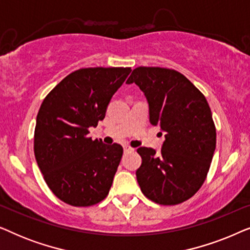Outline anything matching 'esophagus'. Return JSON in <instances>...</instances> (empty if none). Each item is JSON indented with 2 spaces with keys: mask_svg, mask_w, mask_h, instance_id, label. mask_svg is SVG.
I'll use <instances>...</instances> for the list:
<instances>
[{
  "mask_svg": "<svg viewBox=\"0 0 250 250\" xmlns=\"http://www.w3.org/2000/svg\"><path fill=\"white\" fill-rule=\"evenodd\" d=\"M132 151H134V149H133L132 146H129L127 145L124 146V152H132Z\"/></svg>",
  "mask_w": 250,
  "mask_h": 250,
  "instance_id": "obj_1",
  "label": "esophagus"
}]
</instances>
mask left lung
<instances>
[{
    "mask_svg": "<svg viewBox=\"0 0 250 250\" xmlns=\"http://www.w3.org/2000/svg\"><path fill=\"white\" fill-rule=\"evenodd\" d=\"M135 83L149 104L150 123L165 134L162 151L138 149L142 164L136 179L142 193L159 205L190 199L203 186L216 148V128L205 95L179 71L138 67Z\"/></svg>",
    "mask_w": 250,
    "mask_h": 250,
    "instance_id": "left-lung-1",
    "label": "left lung"
}]
</instances>
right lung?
Instances as JSON below:
<instances>
[{"mask_svg": "<svg viewBox=\"0 0 250 250\" xmlns=\"http://www.w3.org/2000/svg\"><path fill=\"white\" fill-rule=\"evenodd\" d=\"M129 67L82 68L46 95L36 117L34 153L44 180L61 201L87 207L108 196L123 146L92 140L88 128L105 116Z\"/></svg>", "mask_w": 250, "mask_h": 250, "instance_id": "add662e5", "label": "right lung"}]
</instances>
